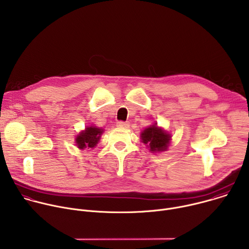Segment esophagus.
Instances as JSON below:
<instances>
[{
    "instance_id": "1",
    "label": "esophagus",
    "mask_w": 249,
    "mask_h": 249,
    "mask_svg": "<svg viewBox=\"0 0 249 249\" xmlns=\"http://www.w3.org/2000/svg\"><path fill=\"white\" fill-rule=\"evenodd\" d=\"M116 125H117V127H119V128H128V127L130 126V124H129L128 122H124V121H118V122L116 123Z\"/></svg>"
}]
</instances>
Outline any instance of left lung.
Here are the masks:
<instances>
[{"instance_id": "left-lung-1", "label": "left lung", "mask_w": 249, "mask_h": 249, "mask_svg": "<svg viewBox=\"0 0 249 249\" xmlns=\"http://www.w3.org/2000/svg\"><path fill=\"white\" fill-rule=\"evenodd\" d=\"M142 142L150 147L152 152H162L167 149L170 141V136L158 128L157 125H152L141 134Z\"/></svg>"}]
</instances>
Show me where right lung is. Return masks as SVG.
<instances>
[{
	"label": "right lung",
	"mask_w": 249,
	"mask_h": 249,
	"mask_svg": "<svg viewBox=\"0 0 249 249\" xmlns=\"http://www.w3.org/2000/svg\"><path fill=\"white\" fill-rule=\"evenodd\" d=\"M102 132L103 130L96 127L86 128V130L76 138L78 148L82 150L85 148H94L98 143Z\"/></svg>",
	"instance_id": "add662e5"
}]
</instances>
